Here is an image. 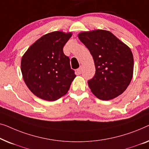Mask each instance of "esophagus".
Wrapping results in <instances>:
<instances>
[{
  "instance_id": "34e87169",
  "label": "esophagus",
  "mask_w": 149,
  "mask_h": 149,
  "mask_svg": "<svg viewBox=\"0 0 149 149\" xmlns=\"http://www.w3.org/2000/svg\"><path fill=\"white\" fill-rule=\"evenodd\" d=\"M81 71H82V68H81V67H80V68H78V69H77V70H76V74H78V75L81 74Z\"/></svg>"
}]
</instances>
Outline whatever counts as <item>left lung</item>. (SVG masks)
I'll return each instance as SVG.
<instances>
[{"label": "left lung", "instance_id": "1", "mask_svg": "<svg viewBox=\"0 0 149 149\" xmlns=\"http://www.w3.org/2000/svg\"><path fill=\"white\" fill-rule=\"evenodd\" d=\"M78 38L95 63V75L88 81L92 93L103 100L121 95L133 77L134 58L130 47L107 30L82 32Z\"/></svg>", "mask_w": 149, "mask_h": 149}]
</instances>
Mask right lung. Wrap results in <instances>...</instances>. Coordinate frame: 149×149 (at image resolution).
Returning a JSON list of instances; mask_svg holds the SVG:
<instances>
[{
	"label": "right lung",
	"mask_w": 149,
	"mask_h": 149,
	"mask_svg": "<svg viewBox=\"0 0 149 149\" xmlns=\"http://www.w3.org/2000/svg\"><path fill=\"white\" fill-rule=\"evenodd\" d=\"M72 36V32L62 31L48 33L32 44L23 55V78L37 97L54 101L68 93L76 75L63 49Z\"/></svg>",
	"instance_id": "right-lung-1"
}]
</instances>
